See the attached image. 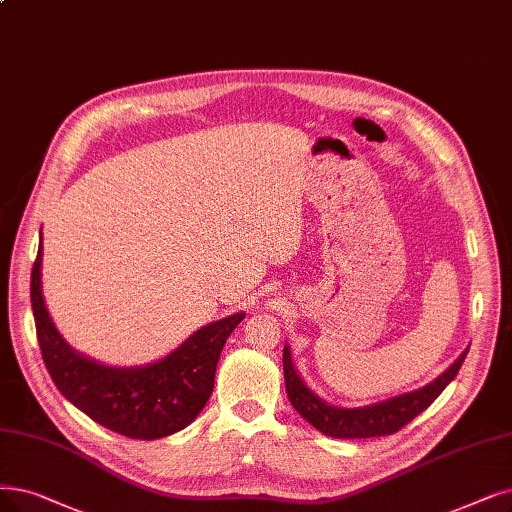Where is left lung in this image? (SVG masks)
<instances>
[{
	"mask_svg": "<svg viewBox=\"0 0 512 512\" xmlns=\"http://www.w3.org/2000/svg\"><path fill=\"white\" fill-rule=\"evenodd\" d=\"M468 349L460 353V357L447 367V370L437 376L433 382L424 384L416 391L403 393L397 397H388L384 401L363 405V407H340L323 401L313 388H309L296 372L292 363L290 344L283 346V378H285V391H288L290 403L294 410L315 426L319 433L336 439H370L393 435L407 422H412L418 414H422L428 405H431L441 393L443 388L452 382L464 363Z\"/></svg>",
	"mask_w": 512,
	"mask_h": 512,
	"instance_id": "obj_1",
	"label": "left lung"
}]
</instances>
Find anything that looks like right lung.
Returning a JSON list of instances; mask_svg holds the SVG:
<instances>
[{
	"label": "right lung",
	"mask_w": 512,
	"mask_h": 512,
	"mask_svg": "<svg viewBox=\"0 0 512 512\" xmlns=\"http://www.w3.org/2000/svg\"><path fill=\"white\" fill-rule=\"evenodd\" d=\"M42 260L44 241H39L31 271V306L39 349L58 391L94 422L130 439L153 441L189 426L214 391L222 346L245 313L199 327L153 363L107 365L75 351L56 330L42 292Z\"/></svg>",
	"instance_id": "obj_1"
}]
</instances>
